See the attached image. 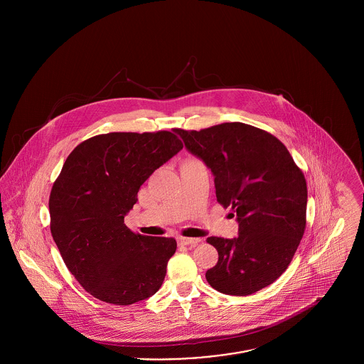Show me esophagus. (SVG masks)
<instances>
[{
    "mask_svg": "<svg viewBox=\"0 0 364 364\" xmlns=\"http://www.w3.org/2000/svg\"><path fill=\"white\" fill-rule=\"evenodd\" d=\"M200 241H202L200 238H185V237L178 238L179 245H188V247H195V245H198Z\"/></svg>",
    "mask_w": 364,
    "mask_h": 364,
    "instance_id": "1",
    "label": "esophagus"
}]
</instances>
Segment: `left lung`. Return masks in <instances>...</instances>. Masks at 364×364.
<instances>
[{
	"label": "left lung",
	"instance_id": "obj_1",
	"mask_svg": "<svg viewBox=\"0 0 364 364\" xmlns=\"http://www.w3.org/2000/svg\"><path fill=\"white\" fill-rule=\"evenodd\" d=\"M173 132L211 171L218 203L237 213L235 238H208L218 252L206 272L208 284L230 296L272 284L306 230L307 182L293 156L274 136L240 122Z\"/></svg>",
	"mask_w": 364,
	"mask_h": 364
}]
</instances>
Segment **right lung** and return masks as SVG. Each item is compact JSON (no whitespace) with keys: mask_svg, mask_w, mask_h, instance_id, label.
<instances>
[{"mask_svg":"<svg viewBox=\"0 0 364 364\" xmlns=\"http://www.w3.org/2000/svg\"><path fill=\"white\" fill-rule=\"evenodd\" d=\"M171 132L107 133L78 144L53 185V240L68 270L98 300L130 306L159 290L175 238L134 234L124 217L140 186L182 150Z\"/></svg>","mask_w":364,"mask_h":364,"instance_id":"obj_1","label":"right lung"}]
</instances>
